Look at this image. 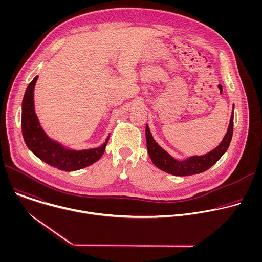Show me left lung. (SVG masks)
<instances>
[{"label":"left lung","instance_id":"obj_1","mask_svg":"<svg viewBox=\"0 0 262 262\" xmlns=\"http://www.w3.org/2000/svg\"><path fill=\"white\" fill-rule=\"evenodd\" d=\"M234 108V105H233ZM146 142H147V150L150 157L152 163L162 171L175 176H189L202 173L208 170L213 166L221 157L227 151L230 145L232 134H233V111L231 114L229 126L227 133L222 140V142L216 146L213 150L203 156H193L185 160L178 161L170 156L167 151L155 141L150 129L146 125Z\"/></svg>","mask_w":262,"mask_h":262}]
</instances>
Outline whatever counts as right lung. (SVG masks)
I'll list each match as a JSON object with an SVG mask.
<instances>
[{
    "mask_svg": "<svg viewBox=\"0 0 262 262\" xmlns=\"http://www.w3.org/2000/svg\"><path fill=\"white\" fill-rule=\"evenodd\" d=\"M38 79L35 77L27 87L21 104V132L26 145L42 162L62 171H77L97 162L105 150L110 135L96 148L72 150L51 139L41 127L35 113L34 88Z\"/></svg>",
    "mask_w": 262,
    "mask_h": 262,
    "instance_id": "add662e5",
    "label": "right lung"
}]
</instances>
